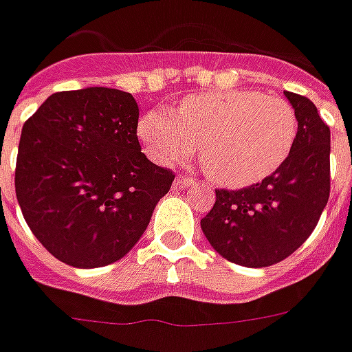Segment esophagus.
<instances>
[{
    "label": "esophagus",
    "mask_w": 352,
    "mask_h": 352,
    "mask_svg": "<svg viewBox=\"0 0 352 352\" xmlns=\"http://www.w3.org/2000/svg\"><path fill=\"white\" fill-rule=\"evenodd\" d=\"M195 184V179L187 178V176H178V178L174 179V187H178V189H186V187L192 186Z\"/></svg>",
    "instance_id": "1"
}]
</instances>
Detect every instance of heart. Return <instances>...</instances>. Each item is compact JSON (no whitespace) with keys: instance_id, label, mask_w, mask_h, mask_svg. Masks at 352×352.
<instances>
[{"instance_id":"b5f03b06","label":"heart","mask_w":352,"mask_h":352,"mask_svg":"<svg viewBox=\"0 0 352 352\" xmlns=\"http://www.w3.org/2000/svg\"><path fill=\"white\" fill-rule=\"evenodd\" d=\"M297 115L284 98L260 91H213L184 98L173 111L150 109L137 135L161 165L189 160L213 182L247 187L276 173L297 139Z\"/></svg>"}]
</instances>
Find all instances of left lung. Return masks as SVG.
Returning <instances> with one entry per match:
<instances>
[{
	"label": "left lung",
	"instance_id": "obj_1",
	"mask_svg": "<svg viewBox=\"0 0 352 352\" xmlns=\"http://www.w3.org/2000/svg\"><path fill=\"white\" fill-rule=\"evenodd\" d=\"M297 115L289 157L260 184L215 189V204L200 221L219 254L243 267L286 260L310 237L330 195V129L314 102L284 92Z\"/></svg>",
	"mask_w": 352,
	"mask_h": 352
}]
</instances>
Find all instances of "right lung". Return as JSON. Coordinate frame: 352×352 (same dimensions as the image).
<instances>
[{
    "label": "right lung",
    "instance_id": "add662e5",
    "mask_svg": "<svg viewBox=\"0 0 352 352\" xmlns=\"http://www.w3.org/2000/svg\"><path fill=\"white\" fill-rule=\"evenodd\" d=\"M129 92H55L23 124L14 187L23 219L50 254L79 269L109 265L144 234L174 173L137 139Z\"/></svg>",
    "mask_w": 352,
    "mask_h": 352
}]
</instances>
